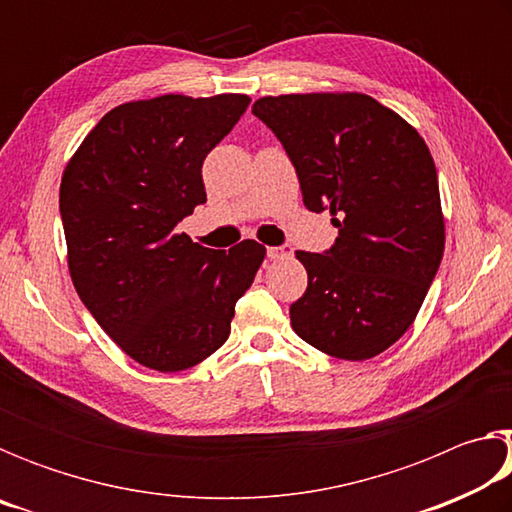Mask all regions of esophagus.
I'll return each instance as SVG.
<instances>
[{
	"instance_id": "34e87169",
	"label": "esophagus",
	"mask_w": 512,
	"mask_h": 512,
	"mask_svg": "<svg viewBox=\"0 0 512 512\" xmlns=\"http://www.w3.org/2000/svg\"><path fill=\"white\" fill-rule=\"evenodd\" d=\"M266 253L273 259V262H277V259H289L293 255V250H291V246H271Z\"/></svg>"
}]
</instances>
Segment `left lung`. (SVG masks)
Masks as SVG:
<instances>
[{
    "mask_svg": "<svg viewBox=\"0 0 512 512\" xmlns=\"http://www.w3.org/2000/svg\"><path fill=\"white\" fill-rule=\"evenodd\" d=\"M296 167L302 201L339 228L325 255L298 250L307 291L291 305L302 341L329 357H377L413 325L445 250L436 164L420 133L361 92L255 101Z\"/></svg>",
    "mask_w": 512,
    "mask_h": 512,
    "instance_id": "left-lung-1",
    "label": "left lung"
}]
</instances>
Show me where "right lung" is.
I'll list each match as a JSON object with an SVG mask.
<instances>
[{"label": "right lung", "mask_w": 512, "mask_h": 512, "mask_svg": "<svg viewBox=\"0 0 512 512\" xmlns=\"http://www.w3.org/2000/svg\"><path fill=\"white\" fill-rule=\"evenodd\" d=\"M248 103L246 94L121 103L63 171L60 216L74 289L103 332L151 370H187L219 350L266 257L253 239L212 250L176 232L207 201L205 155Z\"/></svg>", "instance_id": "obj_1"}]
</instances>
